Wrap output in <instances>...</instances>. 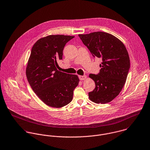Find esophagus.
<instances>
[{
  "mask_svg": "<svg viewBox=\"0 0 150 150\" xmlns=\"http://www.w3.org/2000/svg\"><path fill=\"white\" fill-rule=\"evenodd\" d=\"M86 76H79V79L80 80H86Z\"/></svg>",
  "mask_w": 150,
  "mask_h": 150,
  "instance_id": "34e87169",
  "label": "esophagus"
}]
</instances>
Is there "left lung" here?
Segmentation results:
<instances>
[{
    "mask_svg": "<svg viewBox=\"0 0 150 150\" xmlns=\"http://www.w3.org/2000/svg\"><path fill=\"white\" fill-rule=\"evenodd\" d=\"M93 57L102 61L97 74H90L95 88L88 93L91 100L105 104L112 100L125 85L130 69V59L125 46L114 36L103 32L79 35Z\"/></svg>",
    "mask_w": 150,
    "mask_h": 150,
    "instance_id": "8db88e82",
    "label": "left lung"
}]
</instances>
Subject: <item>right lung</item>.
Listing matches in <instances>:
<instances>
[{
    "mask_svg": "<svg viewBox=\"0 0 150 150\" xmlns=\"http://www.w3.org/2000/svg\"><path fill=\"white\" fill-rule=\"evenodd\" d=\"M74 36L50 35L33 45L26 69L29 85L36 95L50 107H64L73 99L78 86L77 75L58 70L66 44Z\"/></svg>",
    "mask_w": 150,
    "mask_h": 150,
    "instance_id": "right-lung-1",
    "label": "right lung"
}]
</instances>
